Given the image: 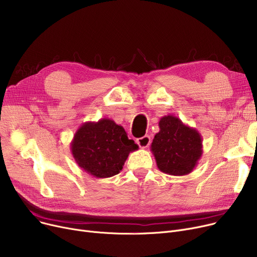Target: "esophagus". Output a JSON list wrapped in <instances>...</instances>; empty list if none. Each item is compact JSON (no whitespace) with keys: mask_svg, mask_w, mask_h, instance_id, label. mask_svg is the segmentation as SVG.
Wrapping results in <instances>:
<instances>
[{"mask_svg":"<svg viewBox=\"0 0 257 257\" xmlns=\"http://www.w3.org/2000/svg\"><path fill=\"white\" fill-rule=\"evenodd\" d=\"M137 143L142 148V149H146V148L150 145L151 139H150L149 136H145V137H143L141 139H138Z\"/></svg>","mask_w":257,"mask_h":257,"instance_id":"esophagus-1","label":"esophagus"}]
</instances>
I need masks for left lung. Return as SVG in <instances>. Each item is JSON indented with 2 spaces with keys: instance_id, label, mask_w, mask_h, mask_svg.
Segmentation results:
<instances>
[{
  "instance_id": "left-lung-1",
  "label": "left lung",
  "mask_w": 257,
  "mask_h": 257,
  "mask_svg": "<svg viewBox=\"0 0 257 257\" xmlns=\"http://www.w3.org/2000/svg\"><path fill=\"white\" fill-rule=\"evenodd\" d=\"M158 125L151 144L157 168L174 176L190 174L203 153L201 134L171 114L161 117Z\"/></svg>"
}]
</instances>
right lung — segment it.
I'll return each mask as SVG.
<instances>
[{
    "instance_id": "obj_1",
    "label": "right lung",
    "mask_w": 257,
    "mask_h": 257,
    "mask_svg": "<svg viewBox=\"0 0 257 257\" xmlns=\"http://www.w3.org/2000/svg\"><path fill=\"white\" fill-rule=\"evenodd\" d=\"M138 149L139 146L128 139L125 129L106 117L81 125L71 143L78 166L96 178L118 174L128 155Z\"/></svg>"
}]
</instances>
